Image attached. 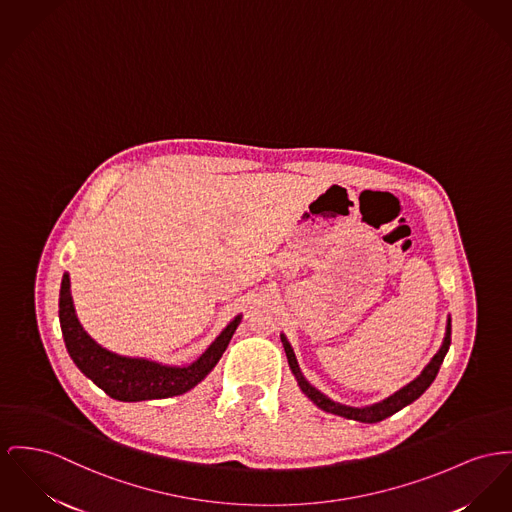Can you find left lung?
I'll list each match as a JSON object with an SVG mask.
<instances>
[{
	"instance_id": "obj_1",
	"label": "left lung",
	"mask_w": 512,
	"mask_h": 512,
	"mask_svg": "<svg viewBox=\"0 0 512 512\" xmlns=\"http://www.w3.org/2000/svg\"><path fill=\"white\" fill-rule=\"evenodd\" d=\"M283 341V347H285V353H287V361H289V367L293 371V375L297 376V382L301 386V390L307 394L308 398L324 411L328 413H334V415H340L345 419H353V421H361V423H378L386 417H390L392 413L400 411L402 408H406L408 404H411L413 400H417L429 386L431 382L435 380V376L441 369V363H443L444 355L448 351V345H450V320H448V326H446V336H444L443 347L439 349V353L431 359V363L423 369V373L417 376L413 382H409L408 386H404L402 390H398L396 394H392L390 398L378 402L375 406H369V408H349V406H341L338 402H332L330 398H326L322 392H318L316 388H312L305 380V376L301 375V369L297 365V359H295V353L289 345V341L285 340V336H281Z\"/></svg>"
}]
</instances>
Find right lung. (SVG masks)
Wrapping results in <instances>:
<instances>
[{
  "instance_id": "right-lung-1",
  "label": "right lung",
  "mask_w": 512,
  "mask_h": 512,
  "mask_svg": "<svg viewBox=\"0 0 512 512\" xmlns=\"http://www.w3.org/2000/svg\"><path fill=\"white\" fill-rule=\"evenodd\" d=\"M240 316H237L204 355L188 367H165L147 359H130L106 351L91 340L81 328L69 293V275L64 273L60 289V326L69 357L77 369L91 378L99 388L120 402H141L180 396L192 390L217 365L233 338Z\"/></svg>"
}]
</instances>
